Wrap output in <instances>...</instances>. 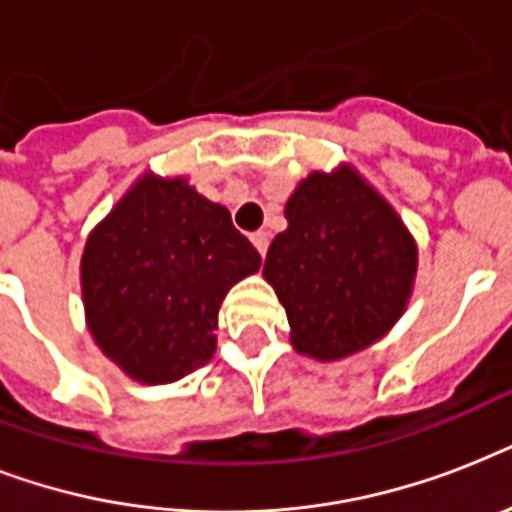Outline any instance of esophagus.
<instances>
[{
    "instance_id": "1",
    "label": "esophagus",
    "mask_w": 512,
    "mask_h": 512,
    "mask_svg": "<svg viewBox=\"0 0 512 512\" xmlns=\"http://www.w3.org/2000/svg\"><path fill=\"white\" fill-rule=\"evenodd\" d=\"M252 244H255V249L260 252V255L265 257V252H268V244H271V236L265 231H257L252 233Z\"/></svg>"
}]
</instances>
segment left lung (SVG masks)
Instances as JSON below:
<instances>
[{
	"label": "left lung",
	"instance_id": "obj_1",
	"mask_svg": "<svg viewBox=\"0 0 512 512\" xmlns=\"http://www.w3.org/2000/svg\"><path fill=\"white\" fill-rule=\"evenodd\" d=\"M287 231L265 255L292 342L321 361L380 340L404 313L417 249L380 193L350 170L313 172L284 207Z\"/></svg>",
	"mask_w": 512,
	"mask_h": 512
}]
</instances>
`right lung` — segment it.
Masks as SVG:
<instances>
[{
	"instance_id": "add662e5",
	"label": "right lung",
	"mask_w": 512,
	"mask_h": 512,
	"mask_svg": "<svg viewBox=\"0 0 512 512\" xmlns=\"http://www.w3.org/2000/svg\"><path fill=\"white\" fill-rule=\"evenodd\" d=\"M260 268L231 212L183 177H143L92 231L82 257L87 324L140 382H175L212 358L228 289Z\"/></svg>"
}]
</instances>
